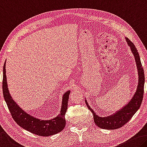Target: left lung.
Masks as SVG:
<instances>
[{
    "instance_id": "1",
    "label": "left lung",
    "mask_w": 147,
    "mask_h": 147,
    "mask_svg": "<svg viewBox=\"0 0 147 147\" xmlns=\"http://www.w3.org/2000/svg\"><path fill=\"white\" fill-rule=\"evenodd\" d=\"M127 45L129 46L131 51L135 57L136 62L137 73H138V84L136 90L132 97L124 107L116 111L113 115L106 117H101L95 113L94 111L88 105V101L85 99L86 104L88 109H90L94 115V122L99 127L105 129H116L122 127L125 124L131 119L135 113L138 111L143 101L144 85H145V74L142 67L140 57L137 48L127 37L125 38Z\"/></svg>"
}]
</instances>
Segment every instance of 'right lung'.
<instances>
[{
  "instance_id": "right-lung-1",
  "label": "right lung",
  "mask_w": 147,
  "mask_h": 147,
  "mask_svg": "<svg viewBox=\"0 0 147 147\" xmlns=\"http://www.w3.org/2000/svg\"><path fill=\"white\" fill-rule=\"evenodd\" d=\"M6 73L5 62L3 67L2 92L4 100L15 122L23 129L39 136L48 137L61 132L66 124L65 116L68 107V101L71 91H67L63 95L60 114L52 119L48 120H41L30 115L13 101L9 92Z\"/></svg>"
}]
</instances>
